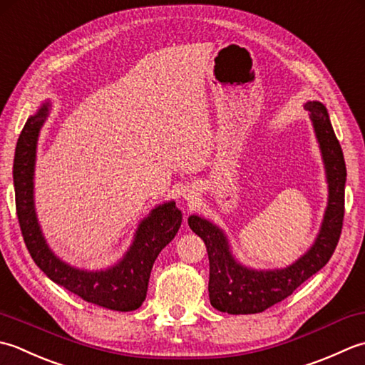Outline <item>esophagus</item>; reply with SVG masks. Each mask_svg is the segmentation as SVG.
Wrapping results in <instances>:
<instances>
[{
	"mask_svg": "<svg viewBox=\"0 0 365 365\" xmlns=\"http://www.w3.org/2000/svg\"><path fill=\"white\" fill-rule=\"evenodd\" d=\"M184 198L187 200V202H190V203H192L193 200L197 198V193L193 192V190H190V189H187V190H184Z\"/></svg>",
	"mask_w": 365,
	"mask_h": 365,
	"instance_id": "esophagus-1",
	"label": "esophagus"
}]
</instances>
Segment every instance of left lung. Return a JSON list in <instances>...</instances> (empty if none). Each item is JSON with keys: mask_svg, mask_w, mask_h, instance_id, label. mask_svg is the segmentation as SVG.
Returning a JSON list of instances; mask_svg holds the SVG:
<instances>
[{"mask_svg": "<svg viewBox=\"0 0 365 365\" xmlns=\"http://www.w3.org/2000/svg\"><path fill=\"white\" fill-rule=\"evenodd\" d=\"M310 121L322 151L328 180V206L315 242L293 264L282 269L258 271L236 262L225 233L200 215H190L189 227L205 241L210 258V301L214 309L232 315L259 314L284 301L294 289L329 262L337 247L345 214L346 167L334 133L329 113L322 102H307Z\"/></svg>", "mask_w": 365, "mask_h": 365, "instance_id": "left-lung-1", "label": "left lung"}]
</instances>
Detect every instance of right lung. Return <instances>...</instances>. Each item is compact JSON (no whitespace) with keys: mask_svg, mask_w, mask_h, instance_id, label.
Wrapping results in <instances>:
<instances>
[{"mask_svg":"<svg viewBox=\"0 0 365 365\" xmlns=\"http://www.w3.org/2000/svg\"><path fill=\"white\" fill-rule=\"evenodd\" d=\"M48 111L50 102L47 101L28 118L14 158L12 175L17 217L29 255L50 280L80 296L83 301L110 310H135L146 297L155 258L176 236L182 214L175 202L155 206L150 215L140 222L133 242L123 259L107 269H78L59 259L48 247L34 210L36 148Z\"/></svg>","mask_w":365,"mask_h":365,"instance_id":"1","label":"right lung"}]
</instances>
